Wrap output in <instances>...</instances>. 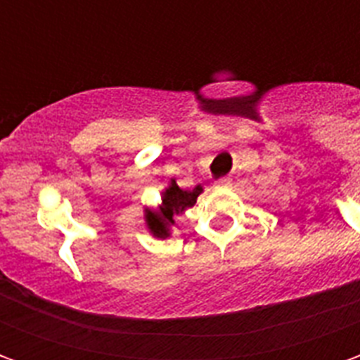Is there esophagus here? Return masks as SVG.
<instances>
[{
  "label": "esophagus",
  "instance_id": "1",
  "mask_svg": "<svg viewBox=\"0 0 360 360\" xmlns=\"http://www.w3.org/2000/svg\"><path fill=\"white\" fill-rule=\"evenodd\" d=\"M219 187H231V179H227V177H224V179L218 181Z\"/></svg>",
  "mask_w": 360,
  "mask_h": 360
}]
</instances>
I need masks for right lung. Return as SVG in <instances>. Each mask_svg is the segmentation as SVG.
<instances>
[{
  "instance_id": "1",
  "label": "right lung",
  "mask_w": 360,
  "mask_h": 360,
  "mask_svg": "<svg viewBox=\"0 0 360 360\" xmlns=\"http://www.w3.org/2000/svg\"><path fill=\"white\" fill-rule=\"evenodd\" d=\"M202 193V187L198 185L193 191H183L179 185L172 179V185L165 188L164 198H162V206L160 210L152 212L146 208V226L152 231L154 237L165 239L172 235V227L175 224L173 216H179L181 212L187 210L191 206H195L196 198Z\"/></svg>"
}]
</instances>
